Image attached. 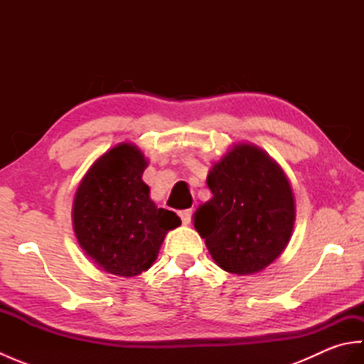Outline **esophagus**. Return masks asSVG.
I'll return each mask as SVG.
<instances>
[{"instance_id": "1", "label": "esophagus", "mask_w": 364, "mask_h": 364, "mask_svg": "<svg viewBox=\"0 0 364 364\" xmlns=\"http://www.w3.org/2000/svg\"><path fill=\"white\" fill-rule=\"evenodd\" d=\"M180 218H181L183 225H189V223H191V219H192V210H184V211H180Z\"/></svg>"}]
</instances>
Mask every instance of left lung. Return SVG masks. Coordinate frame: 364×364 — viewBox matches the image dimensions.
I'll return each mask as SVG.
<instances>
[{
  "label": "left lung",
  "instance_id": "left-lung-1",
  "mask_svg": "<svg viewBox=\"0 0 364 364\" xmlns=\"http://www.w3.org/2000/svg\"><path fill=\"white\" fill-rule=\"evenodd\" d=\"M213 198L200 205L194 227L220 269L250 275L266 269L288 245L296 200L275 159L253 144H236L206 178Z\"/></svg>",
  "mask_w": 364,
  "mask_h": 364
}]
</instances>
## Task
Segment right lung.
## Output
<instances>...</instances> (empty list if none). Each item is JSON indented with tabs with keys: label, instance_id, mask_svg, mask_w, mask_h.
Listing matches in <instances>:
<instances>
[{
	"label": "right lung",
	"instance_id": "add662e5",
	"mask_svg": "<svg viewBox=\"0 0 364 364\" xmlns=\"http://www.w3.org/2000/svg\"><path fill=\"white\" fill-rule=\"evenodd\" d=\"M149 166L137 145L122 142L103 153L76 189L72 220L84 253L119 277H136L156 261L164 237L181 225L173 211L150 198L142 180Z\"/></svg>",
	"mask_w": 364,
	"mask_h": 364
}]
</instances>
